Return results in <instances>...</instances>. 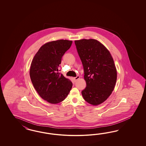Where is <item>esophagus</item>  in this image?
<instances>
[{
	"label": "esophagus",
	"instance_id": "34e87169",
	"mask_svg": "<svg viewBox=\"0 0 146 146\" xmlns=\"http://www.w3.org/2000/svg\"><path fill=\"white\" fill-rule=\"evenodd\" d=\"M80 78V76H76V77H75V78H74V81H76V80H78Z\"/></svg>",
	"mask_w": 146,
	"mask_h": 146
}]
</instances>
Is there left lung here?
<instances>
[{"instance_id":"left-lung-1","label":"left lung","mask_w":146,"mask_h":146,"mask_svg":"<svg viewBox=\"0 0 146 146\" xmlns=\"http://www.w3.org/2000/svg\"><path fill=\"white\" fill-rule=\"evenodd\" d=\"M84 70L86 87L82 92L84 100L93 106L104 102L115 88L117 70L108 50L94 39L75 40Z\"/></svg>"}]
</instances>
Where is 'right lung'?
<instances>
[{"mask_svg": "<svg viewBox=\"0 0 146 146\" xmlns=\"http://www.w3.org/2000/svg\"><path fill=\"white\" fill-rule=\"evenodd\" d=\"M72 44L66 40L48 42L40 48L31 62V82L40 96L50 103L64 101L72 87L71 81L59 73L62 57Z\"/></svg>", "mask_w": 146, "mask_h": 146, "instance_id": "right-lung-1", "label": "right lung"}]
</instances>
